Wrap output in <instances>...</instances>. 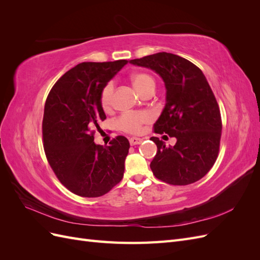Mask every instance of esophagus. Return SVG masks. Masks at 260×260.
Here are the masks:
<instances>
[{"label":"esophagus","instance_id":"1","mask_svg":"<svg viewBox=\"0 0 260 260\" xmlns=\"http://www.w3.org/2000/svg\"><path fill=\"white\" fill-rule=\"evenodd\" d=\"M129 142H130V144H131V145H138V144H140L141 142H142V139L133 137V138H130Z\"/></svg>","mask_w":260,"mask_h":260}]
</instances>
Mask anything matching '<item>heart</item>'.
<instances>
[{
    "label": "heart",
    "instance_id": "1",
    "mask_svg": "<svg viewBox=\"0 0 260 260\" xmlns=\"http://www.w3.org/2000/svg\"><path fill=\"white\" fill-rule=\"evenodd\" d=\"M131 81L136 90L142 95L146 91L155 90V79L146 73H136L131 76ZM113 92L114 83L107 82L101 91L100 102L104 111H109L113 105ZM151 120V115L145 112L124 113L118 117L117 127L128 133H139L142 129V125Z\"/></svg>",
    "mask_w": 260,
    "mask_h": 260
}]
</instances>
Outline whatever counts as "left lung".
Returning a JSON list of instances; mask_svg holds the SVG:
<instances>
[{
  "label": "left lung",
  "mask_w": 260,
  "mask_h": 260,
  "mask_svg": "<svg viewBox=\"0 0 260 260\" xmlns=\"http://www.w3.org/2000/svg\"><path fill=\"white\" fill-rule=\"evenodd\" d=\"M130 62L154 70L166 86V105L154 132L167 133L177 142L166 146L158 138H151L157 145L151 162L154 176L172 185L196 182L214 166L222 130L220 109L206 77L190 60L166 52Z\"/></svg>",
  "instance_id": "1"
}]
</instances>
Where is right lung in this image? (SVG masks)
Segmentation results:
<instances>
[{
    "instance_id": "obj_1",
    "label": "right lung",
    "mask_w": 260,
    "mask_h": 260,
    "mask_svg": "<svg viewBox=\"0 0 260 260\" xmlns=\"http://www.w3.org/2000/svg\"><path fill=\"white\" fill-rule=\"evenodd\" d=\"M128 62H81L62 75L45 101L42 121L46 158L60 183L82 198H99L121 181L129 141L118 136L108 146L94 143L106 119L100 95Z\"/></svg>"
}]
</instances>
